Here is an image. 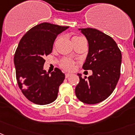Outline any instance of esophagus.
Listing matches in <instances>:
<instances>
[{"mask_svg": "<svg viewBox=\"0 0 135 135\" xmlns=\"http://www.w3.org/2000/svg\"><path fill=\"white\" fill-rule=\"evenodd\" d=\"M71 73H66V74H65V77H66V78H69V77L71 76Z\"/></svg>", "mask_w": 135, "mask_h": 135, "instance_id": "1", "label": "esophagus"}]
</instances>
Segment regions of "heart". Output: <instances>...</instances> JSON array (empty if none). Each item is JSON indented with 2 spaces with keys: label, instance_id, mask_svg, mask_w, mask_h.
I'll use <instances>...</instances> for the list:
<instances>
[{
  "label": "heart",
  "instance_id": "heart-1",
  "mask_svg": "<svg viewBox=\"0 0 135 135\" xmlns=\"http://www.w3.org/2000/svg\"><path fill=\"white\" fill-rule=\"evenodd\" d=\"M82 37H80V36H74L72 38V42L73 43L79 41L80 40L82 39ZM59 40V38H57L55 40V42H57V40ZM74 64L75 62L73 60H71L69 58H64L60 62V66H62L64 69L66 70V71H72V70L74 69Z\"/></svg>",
  "mask_w": 135,
  "mask_h": 135
}]
</instances>
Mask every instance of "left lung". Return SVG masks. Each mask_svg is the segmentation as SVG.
Listing matches in <instances>:
<instances>
[{
	"mask_svg": "<svg viewBox=\"0 0 135 135\" xmlns=\"http://www.w3.org/2000/svg\"><path fill=\"white\" fill-rule=\"evenodd\" d=\"M79 30L89 43V52L82 68L92 70L93 74L82 78L78 73L80 82L75 87V95L85 104H97L115 90L120 77L122 53L115 40L104 33L93 28Z\"/></svg>",
	"mask_w": 135,
	"mask_h": 135,
	"instance_id": "1",
	"label": "left lung"
}]
</instances>
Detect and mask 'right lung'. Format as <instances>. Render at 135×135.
<instances>
[{"label": "right lung", "mask_w": 135, "mask_h": 135, "mask_svg": "<svg viewBox=\"0 0 135 135\" xmlns=\"http://www.w3.org/2000/svg\"><path fill=\"white\" fill-rule=\"evenodd\" d=\"M69 27L43 22L31 28L20 40L14 55L16 80L23 95L31 102L46 105L57 99L65 75L56 68L49 74L44 69L55 38Z\"/></svg>", "instance_id": "add662e5"}]
</instances>
